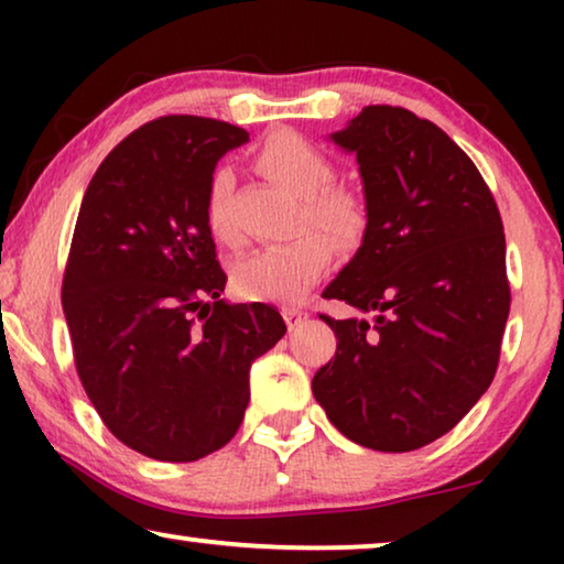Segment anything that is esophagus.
I'll use <instances>...</instances> for the list:
<instances>
[{
	"label": "esophagus",
	"mask_w": 564,
	"mask_h": 564,
	"mask_svg": "<svg viewBox=\"0 0 564 564\" xmlns=\"http://www.w3.org/2000/svg\"><path fill=\"white\" fill-rule=\"evenodd\" d=\"M305 311H300V307H284V321H288V326H290V330L292 328H297L300 323L305 321Z\"/></svg>",
	"instance_id": "obj_1"
}]
</instances>
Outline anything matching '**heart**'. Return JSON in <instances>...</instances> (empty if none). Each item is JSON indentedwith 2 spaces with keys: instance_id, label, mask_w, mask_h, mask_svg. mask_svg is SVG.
Returning <instances> with one entry per match:
<instances>
[{
  "instance_id": "b5f03b06",
  "label": "heart",
  "mask_w": 564,
  "mask_h": 564,
  "mask_svg": "<svg viewBox=\"0 0 564 564\" xmlns=\"http://www.w3.org/2000/svg\"><path fill=\"white\" fill-rule=\"evenodd\" d=\"M253 164L280 187L303 197L305 220L326 229L338 246L354 249L367 236L369 207L365 197L349 184L330 182L334 164L318 145L305 141L303 135L276 130L261 143ZM228 184V172L218 169L207 182L205 195L207 228L226 243L236 238L226 210ZM325 235L305 230L290 241L251 251L234 267V288L243 297L300 300L328 272L334 259V243Z\"/></svg>"
}]
</instances>
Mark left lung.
<instances>
[{
    "mask_svg": "<svg viewBox=\"0 0 564 564\" xmlns=\"http://www.w3.org/2000/svg\"><path fill=\"white\" fill-rule=\"evenodd\" d=\"M330 138L357 153L369 228L323 297L375 321L321 313L338 344L313 395L351 442L413 452L496 377L511 311L503 220L473 159L405 107L369 105Z\"/></svg>",
    "mask_w": 564,
    "mask_h": 564,
    "instance_id": "left-lung-1",
    "label": "left lung"
}]
</instances>
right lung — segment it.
<instances>
[{
	"label": "right lung",
	"mask_w": 564,
	"mask_h": 564,
	"mask_svg": "<svg viewBox=\"0 0 564 564\" xmlns=\"http://www.w3.org/2000/svg\"><path fill=\"white\" fill-rule=\"evenodd\" d=\"M243 128L164 115L107 153L84 192L61 303L76 375L115 438L161 462L226 446L251 361L284 336L272 305L220 300L207 182Z\"/></svg>",
	"instance_id": "add662e5"
}]
</instances>
